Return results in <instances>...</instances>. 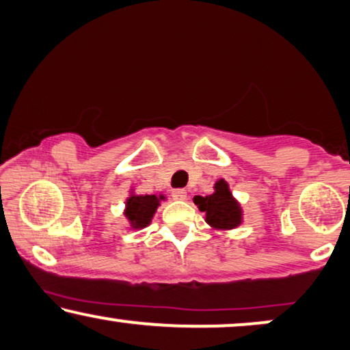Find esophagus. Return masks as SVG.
Returning a JSON list of instances; mask_svg holds the SVG:
<instances>
[{"mask_svg": "<svg viewBox=\"0 0 350 350\" xmlns=\"http://www.w3.org/2000/svg\"><path fill=\"white\" fill-rule=\"evenodd\" d=\"M172 198L179 200V202H183V200L187 198V192H185L184 189H176V190H172Z\"/></svg>", "mask_w": 350, "mask_h": 350, "instance_id": "1", "label": "esophagus"}]
</instances>
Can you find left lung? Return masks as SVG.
Instances as JSON below:
<instances>
[{
	"label": "left lung",
	"mask_w": 350,
	"mask_h": 350,
	"mask_svg": "<svg viewBox=\"0 0 350 350\" xmlns=\"http://www.w3.org/2000/svg\"><path fill=\"white\" fill-rule=\"evenodd\" d=\"M214 192L206 197L195 195L193 203L204 213V221L213 230H232L243 224V208L232 195L229 183L217 179Z\"/></svg>",
	"instance_id": "1"
}]
</instances>
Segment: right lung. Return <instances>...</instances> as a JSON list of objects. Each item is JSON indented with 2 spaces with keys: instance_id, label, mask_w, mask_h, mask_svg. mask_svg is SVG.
<instances>
[{
  "instance_id": "right-lung-1",
  "label": "right lung",
  "mask_w": 350,
  "mask_h": 350,
  "mask_svg": "<svg viewBox=\"0 0 350 350\" xmlns=\"http://www.w3.org/2000/svg\"><path fill=\"white\" fill-rule=\"evenodd\" d=\"M166 195L152 193V195H137L131 189L129 197L124 202L123 214L128 221V229L139 230L150 226L153 216H155L158 206L165 202Z\"/></svg>"
}]
</instances>
